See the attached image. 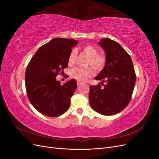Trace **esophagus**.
Returning a JSON list of instances; mask_svg holds the SVG:
<instances>
[{
  "label": "esophagus",
  "mask_w": 159,
  "mask_h": 159,
  "mask_svg": "<svg viewBox=\"0 0 159 159\" xmlns=\"http://www.w3.org/2000/svg\"><path fill=\"white\" fill-rule=\"evenodd\" d=\"M81 85V83L80 82V81H78V86H80Z\"/></svg>",
  "instance_id": "34e87169"
}]
</instances>
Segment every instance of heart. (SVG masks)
<instances>
[{"mask_svg": "<svg viewBox=\"0 0 159 159\" xmlns=\"http://www.w3.org/2000/svg\"><path fill=\"white\" fill-rule=\"evenodd\" d=\"M81 50L83 54L89 57L88 66H93L95 70L98 71H102L105 68L106 64V57L102 54H99L98 50L95 47L91 45H85ZM75 58L76 52L75 50H72L68 57L69 66L74 65ZM92 67L86 68H75L71 71V77L80 82H85L88 78L94 75L95 70Z\"/></svg>", "mask_w": 159, "mask_h": 159, "instance_id": "b5f03b06", "label": "heart"}]
</instances>
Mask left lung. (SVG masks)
Instances as JSON below:
<instances>
[{"mask_svg":"<svg viewBox=\"0 0 159 159\" xmlns=\"http://www.w3.org/2000/svg\"><path fill=\"white\" fill-rule=\"evenodd\" d=\"M99 44L105 52L106 64L95 78L102 82L89 86V103L98 113L113 115L121 112L129 103L136 74L131 56L118 42L105 38Z\"/></svg>","mask_w":159,"mask_h":159,"instance_id":"1","label":"left lung"}]
</instances>
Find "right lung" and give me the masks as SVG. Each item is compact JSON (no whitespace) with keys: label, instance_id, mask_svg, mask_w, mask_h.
Masks as SVG:
<instances>
[{"label":"right lung","instance_id":"obj_1","mask_svg":"<svg viewBox=\"0 0 159 159\" xmlns=\"http://www.w3.org/2000/svg\"><path fill=\"white\" fill-rule=\"evenodd\" d=\"M78 41L56 38L42 46L33 56L26 70L28 98L38 112L48 117H58L70 107V98L77 88L72 79L64 85L56 76L68 66L71 48Z\"/></svg>","mask_w":159,"mask_h":159}]
</instances>
